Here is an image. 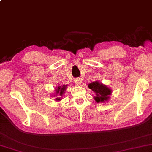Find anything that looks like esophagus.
I'll return each mask as SVG.
<instances>
[{
	"label": "esophagus",
	"instance_id": "obj_1",
	"mask_svg": "<svg viewBox=\"0 0 152 152\" xmlns=\"http://www.w3.org/2000/svg\"><path fill=\"white\" fill-rule=\"evenodd\" d=\"M81 83H82V81H81V80H80V78H76V79H75V83H76V85H80V84H81Z\"/></svg>",
	"mask_w": 152,
	"mask_h": 152
}]
</instances>
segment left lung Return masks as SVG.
I'll return each instance as SVG.
<instances>
[{
    "label": "left lung",
    "mask_w": 152,
    "mask_h": 152,
    "mask_svg": "<svg viewBox=\"0 0 152 152\" xmlns=\"http://www.w3.org/2000/svg\"><path fill=\"white\" fill-rule=\"evenodd\" d=\"M88 87L96 93V96H94V99L97 103L104 102L108 100L109 95L111 94L110 89L98 81L91 83L90 84H89Z\"/></svg>",
    "instance_id": "obj_1"
}]
</instances>
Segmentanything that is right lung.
<instances>
[{
  "mask_svg": "<svg viewBox=\"0 0 152 152\" xmlns=\"http://www.w3.org/2000/svg\"><path fill=\"white\" fill-rule=\"evenodd\" d=\"M66 86H64L62 88H61V87H58V89H56V95L59 94L60 95V96H62V94H63L64 90H65V88H66ZM56 100L57 101H60V98H56Z\"/></svg>",
  "mask_w": 152,
  "mask_h": 152,
  "instance_id": "1",
  "label": "right lung"
}]
</instances>
